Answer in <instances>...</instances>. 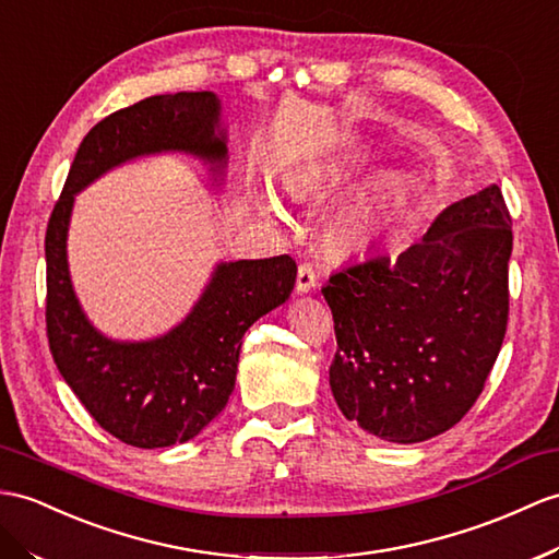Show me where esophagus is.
<instances>
[{
	"label": "esophagus",
	"instance_id": "1",
	"mask_svg": "<svg viewBox=\"0 0 559 559\" xmlns=\"http://www.w3.org/2000/svg\"><path fill=\"white\" fill-rule=\"evenodd\" d=\"M318 287V272L310 263L298 265V275H296V289L298 292H310Z\"/></svg>",
	"mask_w": 559,
	"mask_h": 559
}]
</instances>
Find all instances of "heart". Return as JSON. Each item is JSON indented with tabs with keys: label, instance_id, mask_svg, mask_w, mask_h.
<instances>
[{
	"label": "heart",
	"instance_id": "heart-1",
	"mask_svg": "<svg viewBox=\"0 0 559 559\" xmlns=\"http://www.w3.org/2000/svg\"><path fill=\"white\" fill-rule=\"evenodd\" d=\"M294 194H304L306 180H292L289 182ZM401 182L399 180H382L377 182L370 192H365L356 201L336 213L332 223V235L342 243H358L377 235L379 229L386 225L389 217L396 211L401 201ZM267 206V203H265Z\"/></svg>",
	"mask_w": 559,
	"mask_h": 559
}]
</instances>
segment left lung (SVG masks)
<instances>
[{"mask_svg": "<svg viewBox=\"0 0 559 559\" xmlns=\"http://www.w3.org/2000/svg\"><path fill=\"white\" fill-rule=\"evenodd\" d=\"M512 217L498 185L455 201L401 255L374 251L322 287L346 419L393 443L455 427L479 399L508 330Z\"/></svg>", "mask_w": 559, "mask_h": 559, "instance_id": "obj_1", "label": "left lung"}]
</instances>
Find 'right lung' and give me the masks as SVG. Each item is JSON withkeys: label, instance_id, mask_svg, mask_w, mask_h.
I'll return each instance as SVG.
<instances>
[{"label": "right lung", "instance_id": "add662e5", "mask_svg": "<svg viewBox=\"0 0 559 559\" xmlns=\"http://www.w3.org/2000/svg\"><path fill=\"white\" fill-rule=\"evenodd\" d=\"M221 102L213 92L158 94L99 120L80 144L51 211L47 255V338L66 384L97 425L134 448L194 439L235 391L241 336L287 301L292 255L221 263L192 312L152 342H114L80 308L66 261L73 199L99 175L146 154L185 152L225 168Z\"/></svg>", "mask_w": 559, "mask_h": 559}]
</instances>
